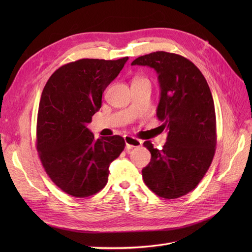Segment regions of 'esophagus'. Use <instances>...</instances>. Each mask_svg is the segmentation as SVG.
Instances as JSON below:
<instances>
[{"mask_svg":"<svg viewBox=\"0 0 252 252\" xmlns=\"http://www.w3.org/2000/svg\"><path fill=\"white\" fill-rule=\"evenodd\" d=\"M124 140L126 143V148L127 149H132L134 147H140L142 145V141L133 138V136L130 135H125Z\"/></svg>","mask_w":252,"mask_h":252,"instance_id":"34e87169","label":"esophagus"}]
</instances>
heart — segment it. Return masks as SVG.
<instances>
[{
    "label": "heart",
    "mask_w": 252,
    "mask_h": 252,
    "mask_svg": "<svg viewBox=\"0 0 252 252\" xmlns=\"http://www.w3.org/2000/svg\"><path fill=\"white\" fill-rule=\"evenodd\" d=\"M140 81H147V80H145V79H136V80H134V82H140Z\"/></svg>",
    "instance_id": "b5f03b06"
}]
</instances>
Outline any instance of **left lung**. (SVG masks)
Segmentation results:
<instances>
[{"label": "left lung", "instance_id": "1", "mask_svg": "<svg viewBox=\"0 0 252 252\" xmlns=\"http://www.w3.org/2000/svg\"><path fill=\"white\" fill-rule=\"evenodd\" d=\"M131 65L157 71L161 89L157 117L168 131L161 150L144 142L151 159L142 170L143 180L157 195L177 199L197 186L215 156L217 122L210 88L199 68L175 53L152 52Z\"/></svg>", "mask_w": 252, "mask_h": 252}]
</instances>
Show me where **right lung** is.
Returning <instances> with one entry per match:
<instances>
[{
	"label": "right lung",
	"instance_id": "1",
	"mask_svg": "<svg viewBox=\"0 0 252 252\" xmlns=\"http://www.w3.org/2000/svg\"><path fill=\"white\" fill-rule=\"evenodd\" d=\"M128 57L82 59L63 65L45 85L37 111L36 149L45 171L64 192L94 195L107 184L109 165L125 148L120 135L95 140L87 128L102 94Z\"/></svg>",
	"mask_w": 252,
	"mask_h": 252
}]
</instances>
